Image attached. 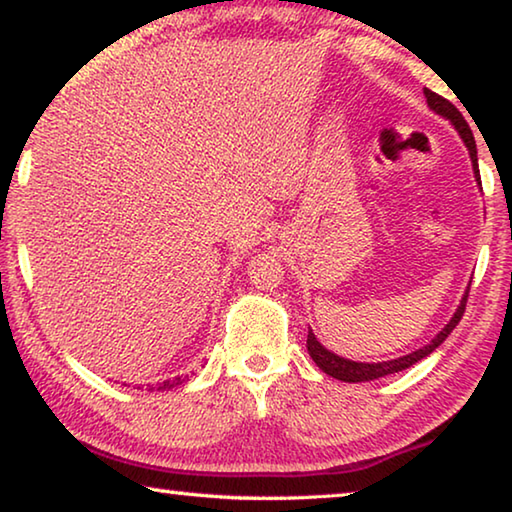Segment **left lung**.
Here are the masks:
<instances>
[{"label": "left lung", "instance_id": "8db88e82", "mask_svg": "<svg viewBox=\"0 0 512 512\" xmlns=\"http://www.w3.org/2000/svg\"><path fill=\"white\" fill-rule=\"evenodd\" d=\"M424 95H426V102H429V106L433 108L435 113H440L442 117H447V120H451V124L458 129L460 138L465 140V145L469 147V156H472V163H474V172H476V179L481 181V174H479V161H476V142H474V133L472 129H469V124L465 122L463 113L458 111V108L449 102V99L440 97L438 92H433L429 88H424ZM467 297H469V288L465 292L463 301H460L458 311L454 313V317H451V322L442 329L435 338L431 340V345H426L422 349L413 351V354L408 356H401L397 360H385V363H354V360H347V358H340L331 354L329 349H324L320 342H317V338L313 335V331L308 329V338H306V345H308V354H311V358L315 360V365L320 367L322 372H326L329 376H333V379H340V381H349V383H358V381H372V379H381V376H388V374H395V372H401L406 370V367L415 365L417 360H422L424 356H429L431 351L438 349L442 342H445L447 335L456 329V324L460 322V317H463L465 313V306H467Z\"/></svg>", "mask_w": 512, "mask_h": 512}]
</instances>
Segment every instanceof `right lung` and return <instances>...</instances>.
Returning a JSON list of instances; mask_svg holds the SVG:
<instances>
[{
  "instance_id": "add662e5",
  "label": "right lung",
  "mask_w": 512,
  "mask_h": 512,
  "mask_svg": "<svg viewBox=\"0 0 512 512\" xmlns=\"http://www.w3.org/2000/svg\"><path fill=\"white\" fill-rule=\"evenodd\" d=\"M181 379H174V381H165L163 385H158V388H174V385H179Z\"/></svg>"
}]
</instances>
